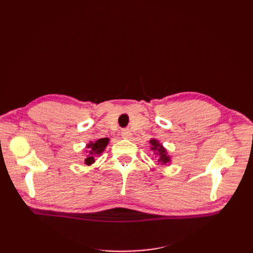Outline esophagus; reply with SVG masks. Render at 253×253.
<instances>
[{
	"instance_id": "34e87169",
	"label": "esophagus",
	"mask_w": 253,
	"mask_h": 253,
	"mask_svg": "<svg viewBox=\"0 0 253 253\" xmlns=\"http://www.w3.org/2000/svg\"><path fill=\"white\" fill-rule=\"evenodd\" d=\"M121 135H122V137H124V138L128 139V138H131L132 133H131V131H129V129H127V128H126V129H122Z\"/></svg>"
}]
</instances>
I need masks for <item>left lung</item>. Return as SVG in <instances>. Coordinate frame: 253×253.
<instances>
[{
	"label": "left lung",
	"mask_w": 253,
	"mask_h": 253,
	"mask_svg": "<svg viewBox=\"0 0 253 253\" xmlns=\"http://www.w3.org/2000/svg\"><path fill=\"white\" fill-rule=\"evenodd\" d=\"M150 143H151V151H154L155 152L154 154L158 155V163L162 165L170 164L171 158L169 155H168L167 150L163 147V144L156 139H151Z\"/></svg>",
	"instance_id": "8db88e82"
}]
</instances>
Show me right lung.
Listing matches in <instances>:
<instances>
[{
	"label": "right lung",
	"mask_w": 253,
	"mask_h": 253,
	"mask_svg": "<svg viewBox=\"0 0 253 253\" xmlns=\"http://www.w3.org/2000/svg\"><path fill=\"white\" fill-rule=\"evenodd\" d=\"M110 139L109 138H101L96 141H90L86 144V148L88 149V156L84 159V164L86 166H90L91 164L95 163V157L101 155V153L104 151V149L108 145Z\"/></svg>",
	"instance_id": "add662e5"
}]
</instances>
